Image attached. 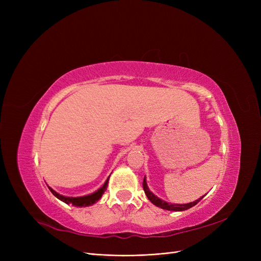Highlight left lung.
<instances>
[{
  "label": "left lung",
  "instance_id": "8db88e82",
  "mask_svg": "<svg viewBox=\"0 0 261 261\" xmlns=\"http://www.w3.org/2000/svg\"><path fill=\"white\" fill-rule=\"evenodd\" d=\"M143 187H144L145 194H146L147 197H148V199H149L150 201H151L153 204H155L156 207H160V208L165 209V210H171V211H184V210H187V209H189V208L194 207L195 204L198 203V202L203 198V197H201V198H199V199H197V200H195V201H193V202L185 203V204H176V203L172 204V203H168V202H165V201L161 200L160 198H158L156 196H154L151 192H150L148 186H147V183H146V178H144Z\"/></svg>",
  "mask_w": 261,
  "mask_h": 261
}]
</instances>
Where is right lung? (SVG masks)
<instances>
[{"label":"right lung","mask_w":261,"mask_h":261,"mask_svg":"<svg viewBox=\"0 0 261 261\" xmlns=\"http://www.w3.org/2000/svg\"><path fill=\"white\" fill-rule=\"evenodd\" d=\"M108 181H109V178L106 180L103 186H102L100 189H98L96 193H93L88 196H83V197H65V196H62V195L58 194L57 192H54L51 187H49V189L51 191V193L55 197H57V198H59L63 202L72 203L73 206H76V207H87V206H91V204H93L94 202L98 201L101 198L102 194L106 192V189L108 187Z\"/></svg>","instance_id":"add662e5"}]
</instances>
